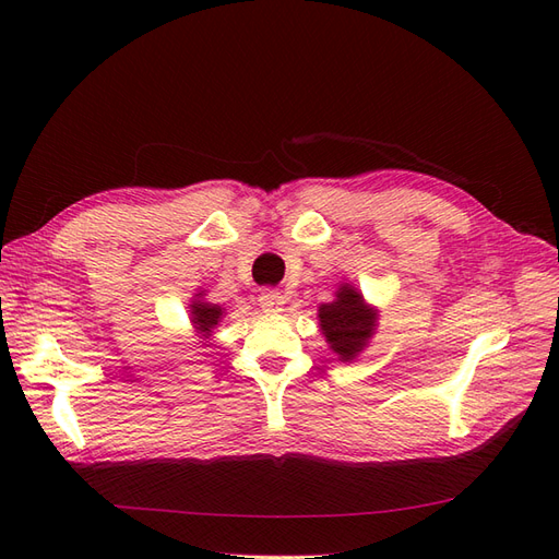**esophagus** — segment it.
Here are the masks:
<instances>
[{"label": "esophagus", "mask_w": 559, "mask_h": 559, "mask_svg": "<svg viewBox=\"0 0 559 559\" xmlns=\"http://www.w3.org/2000/svg\"><path fill=\"white\" fill-rule=\"evenodd\" d=\"M259 300H261V308H263L265 312H270V314H277V312H282V310H284V306H286V298H284L280 292H275V289H265V292H261Z\"/></svg>", "instance_id": "esophagus-1"}]
</instances>
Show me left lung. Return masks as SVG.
Listing matches in <instances>:
<instances>
[{
	"mask_svg": "<svg viewBox=\"0 0 559 559\" xmlns=\"http://www.w3.org/2000/svg\"><path fill=\"white\" fill-rule=\"evenodd\" d=\"M317 317L319 331L326 337L329 349L335 352L337 361H354L376 335L380 310L366 302L357 286L341 282L335 298L321 302Z\"/></svg>",
	"mask_w": 559,
	"mask_h": 559,
	"instance_id": "left-lung-1",
	"label": "left lung"
}]
</instances>
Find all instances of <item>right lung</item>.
<instances>
[{
  "label": "right lung",
  "mask_w": 559,
  "mask_h": 559,
  "mask_svg": "<svg viewBox=\"0 0 559 559\" xmlns=\"http://www.w3.org/2000/svg\"><path fill=\"white\" fill-rule=\"evenodd\" d=\"M205 296H207L205 292H198L191 298L189 314H191V326H193L195 335L207 343L212 333H214V329L218 326V321L224 319L226 310L222 306H216V302H210Z\"/></svg>",
  "instance_id": "right-lung-1"
}]
</instances>
